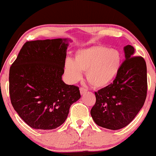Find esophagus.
<instances>
[{"label": "esophagus", "instance_id": "esophagus-1", "mask_svg": "<svg viewBox=\"0 0 156 156\" xmlns=\"http://www.w3.org/2000/svg\"><path fill=\"white\" fill-rule=\"evenodd\" d=\"M80 94H81V95H83L84 94H86V93L87 92V90L86 89L83 88V87H81V88L80 89Z\"/></svg>", "mask_w": 156, "mask_h": 156}]
</instances>
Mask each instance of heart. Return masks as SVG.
Listing matches in <instances>:
<instances>
[{
    "mask_svg": "<svg viewBox=\"0 0 156 156\" xmlns=\"http://www.w3.org/2000/svg\"><path fill=\"white\" fill-rule=\"evenodd\" d=\"M122 55L118 50L103 45H93L78 50L74 60L67 58L64 73L69 83H74L86 72V78L92 87L103 88L117 78L122 67Z\"/></svg>",
    "mask_w": 156,
    "mask_h": 156,
    "instance_id": "1",
    "label": "heart"
}]
</instances>
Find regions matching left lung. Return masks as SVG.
<instances>
[{"mask_svg":"<svg viewBox=\"0 0 156 156\" xmlns=\"http://www.w3.org/2000/svg\"><path fill=\"white\" fill-rule=\"evenodd\" d=\"M125 60L112 83L95 92L96 103L91 109L94 122L102 128L119 130L127 126L144 105L147 97V66L135 49L124 47Z\"/></svg>","mask_w":156,"mask_h":156,"instance_id":"left-lung-1","label":"left lung"}]
</instances>
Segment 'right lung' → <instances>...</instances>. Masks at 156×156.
Returning a JSON list of instances; mask_svg holds the SVG:
<instances>
[{
	"mask_svg": "<svg viewBox=\"0 0 156 156\" xmlns=\"http://www.w3.org/2000/svg\"><path fill=\"white\" fill-rule=\"evenodd\" d=\"M70 39L27 42L9 70L11 103L34 129L53 130L65 122L79 88L62 80Z\"/></svg>",
	"mask_w": 156,
	"mask_h": 156,
	"instance_id": "1",
	"label": "right lung"
}]
</instances>
